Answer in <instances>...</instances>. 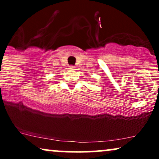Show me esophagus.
Instances as JSON below:
<instances>
[{
	"label": "esophagus",
	"instance_id": "34e87169",
	"mask_svg": "<svg viewBox=\"0 0 159 159\" xmlns=\"http://www.w3.org/2000/svg\"><path fill=\"white\" fill-rule=\"evenodd\" d=\"M69 69H72V70H73V69H75V67L74 66H69Z\"/></svg>",
	"mask_w": 159,
	"mask_h": 159
}]
</instances>
